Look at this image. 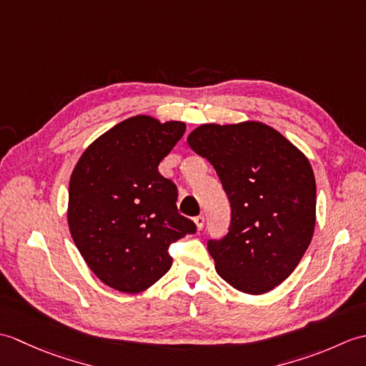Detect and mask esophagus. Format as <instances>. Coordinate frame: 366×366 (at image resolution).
<instances>
[{"label":"esophagus","mask_w":366,"mask_h":366,"mask_svg":"<svg viewBox=\"0 0 366 366\" xmlns=\"http://www.w3.org/2000/svg\"><path fill=\"white\" fill-rule=\"evenodd\" d=\"M195 223H197V228L198 229H203V227H204V215L203 214L197 215L195 217Z\"/></svg>","instance_id":"34e87169"}]
</instances>
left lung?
<instances>
[{
  "instance_id": "8db88e82",
  "label": "left lung",
  "mask_w": 366,
  "mask_h": 366,
  "mask_svg": "<svg viewBox=\"0 0 366 366\" xmlns=\"http://www.w3.org/2000/svg\"><path fill=\"white\" fill-rule=\"evenodd\" d=\"M190 147L212 163L227 193V236L209 239L219 275L236 290L264 294L292 274L312 242L316 182L297 147L261 122L204 124Z\"/></svg>"
}]
</instances>
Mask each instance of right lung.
I'll list each match as a JSON object with an SVG mask.
<instances>
[{"label": "right lung", "instance_id": "obj_1", "mask_svg": "<svg viewBox=\"0 0 366 366\" xmlns=\"http://www.w3.org/2000/svg\"><path fill=\"white\" fill-rule=\"evenodd\" d=\"M184 122L149 116L119 122L92 143L69 184V228L89 269L113 290L135 294L169 270V247L197 224L177 212V187L159 171Z\"/></svg>", "mask_w": 366, "mask_h": 366}]
</instances>
